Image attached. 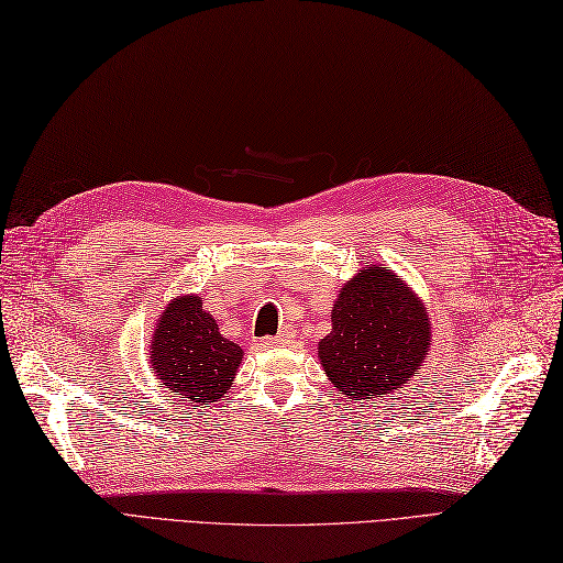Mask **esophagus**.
<instances>
[{
  "label": "esophagus",
  "instance_id": "1",
  "mask_svg": "<svg viewBox=\"0 0 563 563\" xmlns=\"http://www.w3.org/2000/svg\"><path fill=\"white\" fill-rule=\"evenodd\" d=\"M291 343H294V333L286 331V329L279 335L265 340V345H291Z\"/></svg>",
  "mask_w": 563,
  "mask_h": 563
}]
</instances>
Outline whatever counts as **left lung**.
Segmentation results:
<instances>
[{
	"label": "left lung",
	"mask_w": 563,
	"mask_h": 563,
	"mask_svg": "<svg viewBox=\"0 0 563 563\" xmlns=\"http://www.w3.org/2000/svg\"><path fill=\"white\" fill-rule=\"evenodd\" d=\"M331 321L319 360L333 387L354 401L395 391L428 354V312L411 288L383 267L362 269L343 286Z\"/></svg>",
	"instance_id": "left-lung-1"
}]
</instances>
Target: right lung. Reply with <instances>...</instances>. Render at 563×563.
Returning a JSON list of instances; mask_svg holds the SVG:
<instances>
[{
    "instance_id": "obj_1",
    "label": "right lung",
    "mask_w": 563,
    "mask_h": 563,
    "mask_svg": "<svg viewBox=\"0 0 563 563\" xmlns=\"http://www.w3.org/2000/svg\"><path fill=\"white\" fill-rule=\"evenodd\" d=\"M152 371L180 401L213 404L232 385L242 347L223 338L197 296L178 298L159 317L152 338Z\"/></svg>"
}]
</instances>
